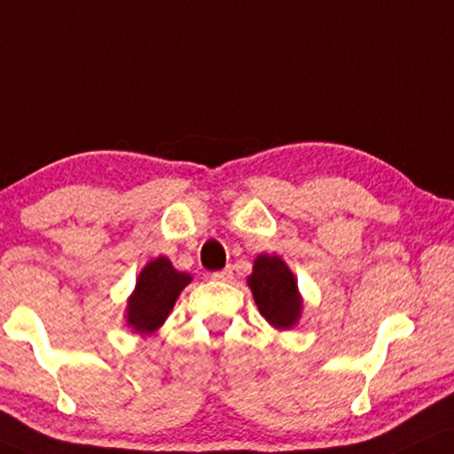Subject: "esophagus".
I'll return each mask as SVG.
<instances>
[{
	"mask_svg": "<svg viewBox=\"0 0 454 454\" xmlns=\"http://www.w3.org/2000/svg\"><path fill=\"white\" fill-rule=\"evenodd\" d=\"M212 279H215V282H229V279L233 278V270L231 267H225V270H221V271H215L210 276Z\"/></svg>",
	"mask_w": 454,
	"mask_h": 454,
	"instance_id": "34e87169",
	"label": "esophagus"
}]
</instances>
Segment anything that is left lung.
Segmentation results:
<instances>
[{
    "instance_id": "left-lung-1",
    "label": "left lung",
    "mask_w": 454,
    "mask_h": 454,
    "mask_svg": "<svg viewBox=\"0 0 454 454\" xmlns=\"http://www.w3.org/2000/svg\"><path fill=\"white\" fill-rule=\"evenodd\" d=\"M248 286L267 322L284 330L294 326L301 316V296L293 271L279 256L261 254L254 261Z\"/></svg>"
}]
</instances>
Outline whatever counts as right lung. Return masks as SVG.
I'll use <instances>...</instances> for the list:
<instances>
[{
	"mask_svg": "<svg viewBox=\"0 0 454 454\" xmlns=\"http://www.w3.org/2000/svg\"><path fill=\"white\" fill-rule=\"evenodd\" d=\"M189 282L192 276L176 271L164 256L147 262L128 301V326L137 333H153L160 328Z\"/></svg>",
	"mask_w": 454,
	"mask_h": 454,
	"instance_id": "right-lung-1",
	"label": "right lung"
}]
</instances>
